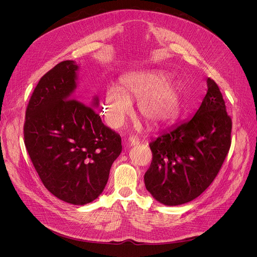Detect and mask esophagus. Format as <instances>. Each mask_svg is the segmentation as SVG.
I'll list each match as a JSON object with an SVG mask.
<instances>
[{"label":"esophagus","mask_w":257,"mask_h":257,"mask_svg":"<svg viewBox=\"0 0 257 257\" xmlns=\"http://www.w3.org/2000/svg\"><path fill=\"white\" fill-rule=\"evenodd\" d=\"M128 143L131 146H135V145H138L140 143V139L138 137H136V136H130L128 138Z\"/></svg>","instance_id":"1"}]
</instances>
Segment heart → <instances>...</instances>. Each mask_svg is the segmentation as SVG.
Returning <instances> with one entry per match:
<instances>
[{
    "mask_svg": "<svg viewBox=\"0 0 257 257\" xmlns=\"http://www.w3.org/2000/svg\"><path fill=\"white\" fill-rule=\"evenodd\" d=\"M137 100L139 116L152 127L174 122L182 106V88L179 82L161 71H141L123 76L119 89L105 91L101 112L112 128L121 127L131 115V101Z\"/></svg>",
    "mask_w": 257,
    "mask_h": 257,
    "instance_id": "heart-1",
    "label": "heart"
}]
</instances>
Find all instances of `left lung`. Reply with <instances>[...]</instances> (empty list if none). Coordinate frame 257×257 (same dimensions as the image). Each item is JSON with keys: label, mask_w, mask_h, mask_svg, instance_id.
Here are the masks:
<instances>
[{"label": "left lung", "mask_w": 257, "mask_h": 257, "mask_svg": "<svg viewBox=\"0 0 257 257\" xmlns=\"http://www.w3.org/2000/svg\"><path fill=\"white\" fill-rule=\"evenodd\" d=\"M206 83L207 92L195 115L150 143L153 162L144 184L165 205L184 204L198 197L229 153L232 120L217 84L210 78Z\"/></svg>", "instance_id": "8db88e82"}]
</instances>
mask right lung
<instances>
[{"label":"right lung","instance_id":"1","mask_svg":"<svg viewBox=\"0 0 257 257\" xmlns=\"http://www.w3.org/2000/svg\"><path fill=\"white\" fill-rule=\"evenodd\" d=\"M74 61H63L41 78L29 99L24 143L45 187L59 199L84 205L103 191L122 152L121 137L89 105L77 100Z\"/></svg>","mask_w":257,"mask_h":257}]
</instances>
